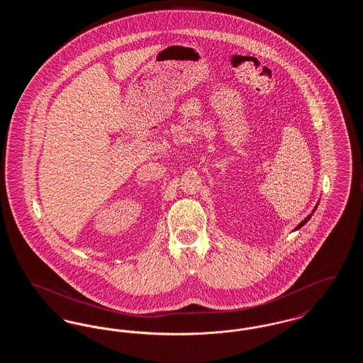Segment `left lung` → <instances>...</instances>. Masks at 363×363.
<instances>
[{
    "label": "left lung",
    "mask_w": 363,
    "mask_h": 363,
    "mask_svg": "<svg viewBox=\"0 0 363 363\" xmlns=\"http://www.w3.org/2000/svg\"><path fill=\"white\" fill-rule=\"evenodd\" d=\"M317 206H318V204H317ZM317 206H315V207H314V209H313V212H314V211H315V209H317ZM313 212H311V215H309V216H306V219H305V220H302V222H301V223H299V225H296V227H295V230H298V228H301V227H302V225H306V222H308V220H309V219H311V215H313Z\"/></svg>",
    "instance_id": "left-lung-1"
}]
</instances>
